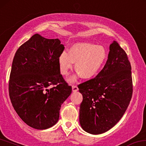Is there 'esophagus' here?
Segmentation results:
<instances>
[{
  "mask_svg": "<svg viewBox=\"0 0 146 146\" xmlns=\"http://www.w3.org/2000/svg\"><path fill=\"white\" fill-rule=\"evenodd\" d=\"M77 91H78V86H76V85H73V86H72V91L73 92H76Z\"/></svg>",
  "mask_w": 146,
  "mask_h": 146,
  "instance_id": "esophagus-1",
  "label": "esophagus"
}]
</instances>
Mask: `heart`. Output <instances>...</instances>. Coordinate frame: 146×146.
I'll return each instance as SVG.
<instances>
[{
	"label": "heart",
	"instance_id": "heart-1",
	"mask_svg": "<svg viewBox=\"0 0 146 146\" xmlns=\"http://www.w3.org/2000/svg\"><path fill=\"white\" fill-rule=\"evenodd\" d=\"M106 57V50L102 46L89 42L76 44L69 49L68 53L62 51L59 55L60 72L62 75H68L75 62V68L78 74L84 79H89L96 74ZM76 78L77 76H74L69 81L73 82Z\"/></svg>",
	"mask_w": 146,
	"mask_h": 146
}]
</instances>
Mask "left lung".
I'll return each instance as SVG.
<instances>
[{"instance_id":"left-lung-1","label":"left lung","mask_w":146,"mask_h":146,"mask_svg":"<svg viewBox=\"0 0 146 146\" xmlns=\"http://www.w3.org/2000/svg\"><path fill=\"white\" fill-rule=\"evenodd\" d=\"M78 87L83 95L80 108L82 129L99 134L115 126L129 106L133 91L131 63L117 42L110 46L102 70Z\"/></svg>"}]
</instances>
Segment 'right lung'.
<instances>
[{
    "label": "right lung",
    "instance_id": "add662e5",
    "mask_svg": "<svg viewBox=\"0 0 146 146\" xmlns=\"http://www.w3.org/2000/svg\"><path fill=\"white\" fill-rule=\"evenodd\" d=\"M64 49L59 39L35 34L13 57L9 96L17 115L34 129L53 126L59 120L60 106L72 93L60 72L59 57Z\"/></svg>",
    "mask_w": 146,
    "mask_h": 146
}]
</instances>
